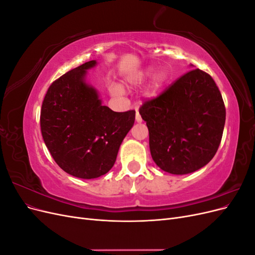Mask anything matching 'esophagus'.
<instances>
[{
	"mask_svg": "<svg viewBox=\"0 0 255 255\" xmlns=\"http://www.w3.org/2000/svg\"><path fill=\"white\" fill-rule=\"evenodd\" d=\"M135 119H136V121H137L138 123H140V122L142 121V119H141V116H140L139 112H138L137 110H136V116H135Z\"/></svg>",
	"mask_w": 255,
	"mask_h": 255,
	"instance_id": "obj_1",
	"label": "esophagus"
}]
</instances>
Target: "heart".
<instances>
[{
  "label": "heart",
  "mask_w": 255,
  "mask_h": 255,
  "mask_svg": "<svg viewBox=\"0 0 255 255\" xmlns=\"http://www.w3.org/2000/svg\"><path fill=\"white\" fill-rule=\"evenodd\" d=\"M152 75V69H144L142 71L137 72L133 75H130L128 78V83L132 85H140L142 84L146 79L150 78ZM164 82V74L163 73H158L155 78H154V82H153V94L155 92L159 87L160 85L163 84ZM113 91L115 94H122V89L120 86H114L113 87Z\"/></svg>",
  "instance_id": "b5f03b06"
}]
</instances>
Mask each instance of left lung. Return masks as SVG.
I'll return each instance as SVG.
<instances>
[{
    "mask_svg": "<svg viewBox=\"0 0 255 255\" xmlns=\"http://www.w3.org/2000/svg\"><path fill=\"white\" fill-rule=\"evenodd\" d=\"M153 160L166 172L187 174L211 161L226 122L222 96L210 74L192 69L139 109Z\"/></svg>",
    "mask_w": 255,
    "mask_h": 255,
    "instance_id": "1",
    "label": "left lung"
}]
</instances>
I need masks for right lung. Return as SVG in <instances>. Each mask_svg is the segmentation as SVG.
<instances>
[{
	"mask_svg": "<svg viewBox=\"0 0 255 255\" xmlns=\"http://www.w3.org/2000/svg\"><path fill=\"white\" fill-rule=\"evenodd\" d=\"M96 65L87 61L54 81L40 113L41 134L52 157L80 179H96L111 170L135 121V111H112L86 83V70Z\"/></svg>",
	"mask_w": 255,
	"mask_h": 255,
	"instance_id": "right-lung-1",
	"label": "right lung"
}]
</instances>
